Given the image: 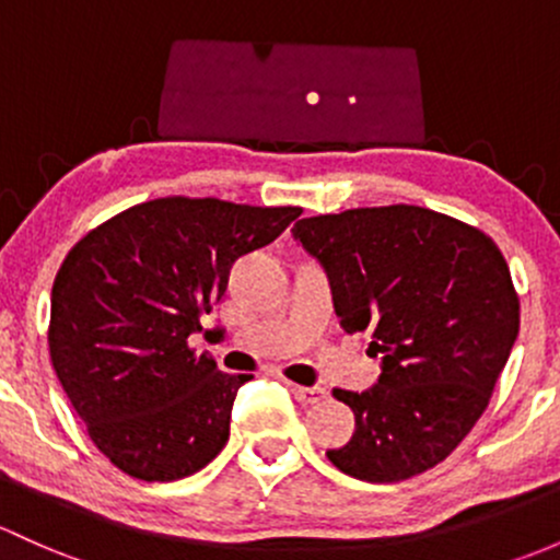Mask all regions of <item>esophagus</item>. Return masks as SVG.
<instances>
[{
    "label": "esophagus",
    "instance_id": "obj_1",
    "mask_svg": "<svg viewBox=\"0 0 560 560\" xmlns=\"http://www.w3.org/2000/svg\"><path fill=\"white\" fill-rule=\"evenodd\" d=\"M290 392H292V397H295L298 402H303V405H316V402H322V399L327 397V392L322 386L290 384Z\"/></svg>",
    "mask_w": 560,
    "mask_h": 560
}]
</instances>
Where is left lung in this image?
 Wrapping results in <instances>:
<instances>
[{
  "mask_svg": "<svg viewBox=\"0 0 560 560\" xmlns=\"http://www.w3.org/2000/svg\"><path fill=\"white\" fill-rule=\"evenodd\" d=\"M329 276L349 335H370L381 378L335 388L357 429L327 458L357 480L427 472L488 408L521 327L508 260L478 228L421 206L305 217L292 228Z\"/></svg>",
  "mask_w": 560,
  "mask_h": 560,
  "instance_id": "left-lung-1",
  "label": "left lung"
}]
</instances>
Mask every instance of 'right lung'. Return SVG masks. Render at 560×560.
Listing matches in <instances>:
<instances>
[{"label":"right lung","mask_w":560,"mask_h":560,"mask_svg":"<svg viewBox=\"0 0 560 560\" xmlns=\"http://www.w3.org/2000/svg\"><path fill=\"white\" fill-rule=\"evenodd\" d=\"M300 206L155 198L85 233L58 268L47 346L93 445L126 475L168 482L228 443L238 388L190 349L233 262L270 244Z\"/></svg>","instance_id":"add662e5"}]
</instances>
